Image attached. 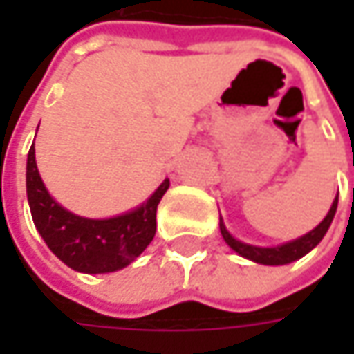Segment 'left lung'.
I'll return each instance as SVG.
<instances>
[{
	"instance_id": "obj_1",
	"label": "left lung",
	"mask_w": 354,
	"mask_h": 354,
	"mask_svg": "<svg viewBox=\"0 0 354 354\" xmlns=\"http://www.w3.org/2000/svg\"><path fill=\"white\" fill-rule=\"evenodd\" d=\"M337 203L339 198H335L331 209L327 212V216L321 221V225L317 228H313L311 232H307L306 236L297 238L293 242H288V244H281V246H276V248H260V246H250V244H244L236 238L230 236V232L226 230L223 221H221V234L225 238V242L232 248L234 252H238L240 256L248 258V260H254L258 264L266 266H281V264H290L293 260H299L301 256H306L307 252L313 250L317 244L321 242V238L325 236L327 228L333 223L335 211H337Z\"/></svg>"
}]
</instances>
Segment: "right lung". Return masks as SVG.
<instances>
[{"label":"right lung","instance_id":"obj_1","mask_svg":"<svg viewBox=\"0 0 354 354\" xmlns=\"http://www.w3.org/2000/svg\"><path fill=\"white\" fill-rule=\"evenodd\" d=\"M169 179L140 209L116 218L92 221L64 211L47 193L35 163V147L27 157V198L39 234L57 258L84 274L116 272L131 264L156 236L157 205Z\"/></svg>","mask_w":354,"mask_h":354}]
</instances>
